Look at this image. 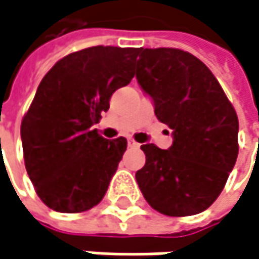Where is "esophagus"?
<instances>
[{
  "label": "esophagus",
  "instance_id": "esophagus-1",
  "mask_svg": "<svg viewBox=\"0 0 259 259\" xmlns=\"http://www.w3.org/2000/svg\"><path fill=\"white\" fill-rule=\"evenodd\" d=\"M128 146H130V147H139V143H137V142H134V140H133V139H128Z\"/></svg>",
  "mask_w": 259,
  "mask_h": 259
}]
</instances>
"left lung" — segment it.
Returning <instances> with one entry per match:
<instances>
[{"label": "left lung", "instance_id": "8db88e82", "mask_svg": "<svg viewBox=\"0 0 259 259\" xmlns=\"http://www.w3.org/2000/svg\"><path fill=\"white\" fill-rule=\"evenodd\" d=\"M136 77L158 120L173 130L167 150L142 146L140 191L162 214L201 213L219 197L236 164L237 113L210 70L180 49H139Z\"/></svg>", "mask_w": 259, "mask_h": 259}]
</instances>
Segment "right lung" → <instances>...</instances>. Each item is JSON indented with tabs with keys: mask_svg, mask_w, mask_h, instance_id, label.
Instances as JSON below:
<instances>
[{
	"mask_svg": "<svg viewBox=\"0 0 259 259\" xmlns=\"http://www.w3.org/2000/svg\"><path fill=\"white\" fill-rule=\"evenodd\" d=\"M136 59L133 48L83 49L59 59L38 84L20 137L28 176L52 210L86 211L106 195L126 139L106 140L92 125L134 77Z\"/></svg>",
	"mask_w": 259,
	"mask_h": 259,
	"instance_id": "right-lung-1",
	"label": "right lung"
}]
</instances>
